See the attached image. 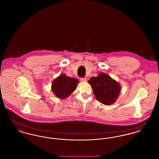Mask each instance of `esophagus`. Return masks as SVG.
Listing matches in <instances>:
<instances>
[{
  "mask_svg": "<svg viewBox=\"0 0 159 159\" xmlns=\"http://www.w3.org/2000/svg\"><path fill=\"white\" fill-rule=\"evenodd\" d=\"M86 80H87V79H86V77L80 78V81H81V82H86Z\"/></svg>",
  "mask_w": 159,
  "mask_h": 159,
  "instance_id": "esophagus-1",
  "label": "esophagus"
}]
</instances>
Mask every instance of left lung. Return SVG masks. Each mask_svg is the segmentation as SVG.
Instances as JSON below:
<instances>
[{
  "instance_id": "obj_1",
  "label": "left lung",
  "mask_w": 159,
  "mask_h": 159,
  "mask_svg": "<svg viewBox=\"0 0 159 159\" xmlns=\"http://www.w3.org/2000/svg\"><path fill=\"white\" fill-rule=\"evenodd\" d=\"M88 83L92 86L96 99L105 105L115 103L121 91L120 84L104 73L93 77Z\"/></svg>"
}]
</instances>
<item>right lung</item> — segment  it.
Instances as JSON below:
<instances>
[{"instance_id":"add662e5","label":"right lung","mask_w":159,"mask_h":159,"mask_svg":"<svg viewBox=\"0 0 159 159\" xmlns=\"http://www.w3.org/2000/svg\"><path fill=\"white\" fill-rule=\"evenodd\" d=\"M79 82L77 79L62 74L54 79L52 84V90L57 98L64 99L75 91Z\"/></svg>"}]
</instances>
